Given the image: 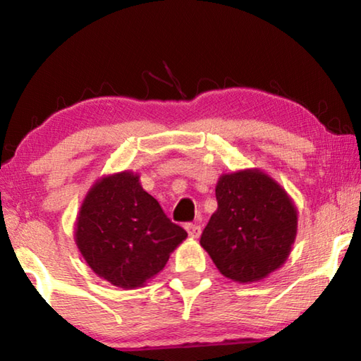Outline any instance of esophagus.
<instances>
[{
    "label": "esophagus",
    "instance_id": "34e87169",
    "mask_svg": "<svg viewBox=\"0 0 361 361\" xmlns=\"http://www.w3.org/2000/svg\"><path fill=\"white\" fill-rule=\"evenodd\" d=\"M185 229H186V232H188V235L191 237V239H199L200 237V226H197V224H192V223H188L186 226H185Z\"/></svg>",
    "mask_w": 361,
    "mask_h": 361
}]
</instances>
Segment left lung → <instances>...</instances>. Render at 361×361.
Instances as JSON below:
<instances>
[{
  "mask_svg": "<svg viewBox=\"0 0 361 361\" xmlns=\"http://www.w3.org/2000/svg\"><path fill=\"white\" fill-rule=\"evenodd\" d=\"M218 209L200 237L218 271L252 283L282 267L298 234V209L290 194L259 169L223 173Z\"/></svg>",
  "mask_w": 361,
  "mask_h": 361,
  "instance_id": "obj_1",
  "label": "left lung"
}]
</instances>
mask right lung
Instances as JSON below:
<instances>
[{
	"label": "right lung",
	"instance_id": "obj_1",
	"mask_svg": "<svg viewBox=\"0 0 361 361\" xmlns=\"http://www.w3.org/2000/svg\"><path fill=\"white\" fill-rule=\"evenodd\" d=\"M186 237L132 170L97 178L75 221V242L87 266L124 290L154 279Z\"/></svg>",
	"mask_w": 361,
	"mask_h": 361
}]
</instances>
